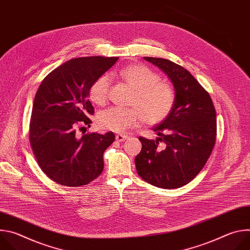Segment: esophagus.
Wrapping results in <instances>:
<instances>
[{"instance_id": "1", "label": "esophagus", "mask_w": 250, "mask_h": 250, "mask_svg": "<svg viewBox=\"0 0 250 250\" xmlns=\"http://www.w3.org/2000/svg\"><path fill=\"white\" fill-rule=\"evenodd\" d=\"M127 138H128V135H125V134H117L116 135V139L118 141H120V142H123L125 139H127Z\"/></svg>"}]
</instances>
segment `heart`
I'll return each instance as SVG.
<instances>
[{"label":"heart","mask_w":250,"mask_h":250,"mask_svg":"<svg viewBox=\"0 0 250 250\" xmlns=\"http://www.w3.org/2000/svg\"><path fill=\"white\" fill-rule=\"evenodd\" d=\"M120 76L134 90L128 109L109 108L97 116L100 128L114 132H123L137 126L141 121L146 125L163 122L172 112L175 104L173 88L159 81V76L149 68L140 64H129L120 70ZM110 77L99 76L91 85L89 97L93 103L103 105L108 101Z\"/></svg>","instance_id":"obj_1"}]
</instances>
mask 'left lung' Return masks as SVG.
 <instances>
[{"mask_svg":"<svg viewBox=\"0 0 250 250\" xmlns=\"http://www.w3.org/2000/svg\"><path fill=\"white\" fill-rule=\"evenodd\" d=\"M168 76L175 90L170 115L152 129L157 139L139 136L137 174L162 189L180 188L200 173L216 144V110L208 93L188 70L170 60L144 57ZM165 146H159V142Z\"/></svg>","mask_w":250,"mask_h":250,"instance_id":"8db88e82","label":"left lung"}]
</instances>
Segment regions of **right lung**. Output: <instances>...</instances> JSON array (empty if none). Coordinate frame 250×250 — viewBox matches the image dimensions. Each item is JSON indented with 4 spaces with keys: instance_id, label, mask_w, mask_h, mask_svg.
Segmentation results:
<instances>
[{
    "instance_id": "right-lung-1",
    "label": "right lung",
    "mask_w": 250,
    "mask_h": 250,
    "mask_svg": "<svg viewBox=\"0 0 250 250\" xmlns=\"http://www.w3.org/2000/svg\"><path fill=\"white\" fill-rule=\"evenodd\" d=\"M118 57L73 58L42 82L32 104L29 142L42 170L57 184L78 187L89 184L104 169L103 154L115 140L112 131L77 135V127L91 126L94 114L89 101L92 83Z\"/></svg>"
}]
</instances>
